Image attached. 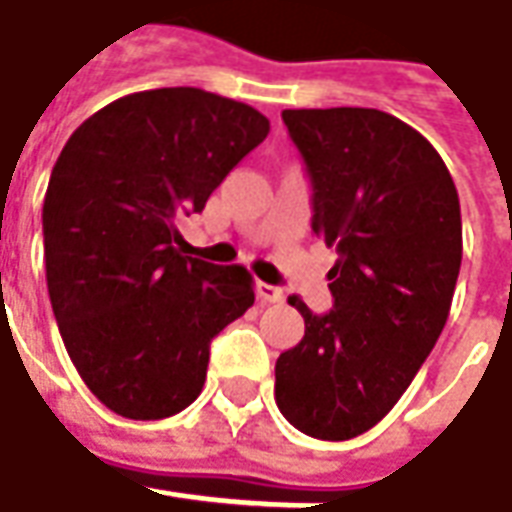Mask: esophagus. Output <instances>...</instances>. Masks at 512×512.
Masks as SVG:
<instances>
[{
    "label": "esophagus",
    "mask_w": 512,
    "mask_h": 512,
    "mask_svg": "<svg viewBox=\"0 0 512 512\" xmlns=\"http://www.w3.org/2000/svg\"><path fill=\"white\" fill-rule=\"evenodd\" d=\"M255 291H257V297H260L263 303H283V300H286L283 289H277V286H269V283H257Z\"/></svg>",
    "instance_id": "esophagus-1"
}]
</instances>
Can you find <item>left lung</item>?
Returning <instances> with one entry per match:
<instances>
[{"label":"left lung","mask_w":512,"mask_h":512,"mask_svg":"<svg viewBox=\"0 0 512 512\" xmlns=\"http://www.w3.org/2000/svg\"><path fill=\"white\" fill-rule=\"evenodd\" d=\"M311 178L314 235L337 246L334 309L303 314L274 365V399L297 431L343 442L374 428L439 340L462 266V212L431 141L368 107L283 110Z\"/></svg>","instance_id":"8db88e82"}]
</instances>
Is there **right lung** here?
<instances>
[{
	"instance_id": "add662e5",
	"label": "right lung",
	"mask_w": 512,
	"mask_h": 512,
	"mask_svg": "<svg viewBox=\"0 0 512 512\" xmlns=\"http://www.w3.org/2000/svg\"><path fill=\"white\" fill-rule=\"evenodd\" d=\"M269 118L198 87L101 107L50 172L45 272L84 385L127 419H164L201 394L215 334L255 303L252 274L184 255L175 218L201 212Z\"/></svg>"
}]
</instances>
